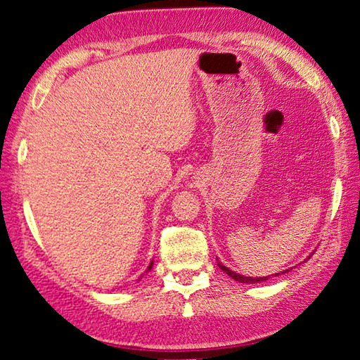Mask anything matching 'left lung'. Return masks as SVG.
<instances>
[{
  "mask_svg": "<svg viewBox=\"0 0 360 360\" xmlns=\"http://www.w3.org/2000/svg\"><path fill=\"white\" fill-rule=\"evenodd\" d=\"M219 268H221V270L225 273V275H229L231 279H235V281H238V283H245V284H254V283H262V281H266L268 278L270 276H264V278H251V276H243V275H240V273H235V271H231V270H229L227 266L225 265H222L221 262H219ZM289 270H284L283 273H288ZM281 275V273H275V276H279Z\"/></svg>",
  "mask_w": 360,
  "mask_h": 360,
  "instance_id": "obj_1",
  "label": "left lung"
}]
</instances>
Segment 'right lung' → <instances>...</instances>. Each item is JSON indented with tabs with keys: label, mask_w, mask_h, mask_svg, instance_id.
I'll use <instances>...</instances> for the list:
<instances>
[{
	"label": "right lung",
	"mask_w": 360,
	"mask_h": 360,
	"mask_svg": "<svg viewBox=\"0 0 360 360\" xmlns=\"http://www.w3.org/2000/svg\"><path fill=\"white\" fill-rule=\"evenodd\" d=\"M152 264H154V262H150V265L148 266V271H149V270H150V268H152ZM148 271H146V273H148ZM139 279H141V276H139Z\"/></svg>",
	"instance_id": "obj_1"
}]
</instances>
